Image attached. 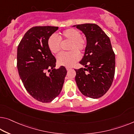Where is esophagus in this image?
<instances>
[{
    "label": "esophagus",
    "mask_w": 134,
    "mask_h": 134,
    "mask_svg": "<svg viewBox=\"0 0 134 134\" xmlns=\"http://www.w3.org/2000/svg\"><path fill=\"white\" fill-rule=\"evenodd\" d=\"M72 68L70 67H66V69L67 70H71Z\"/></svg>",
    "instance_id": "34e87169"
}]
</instances>
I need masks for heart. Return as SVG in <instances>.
<instances>
[{"mask_svg": "<svg viewBox=\"0 0 134 134\" xmlns=\"http://www.w3.org/2000/svg\"><path fill=\"white\" fill-rule=\"evenodd\" d=\"M61 40L69 42L68 50L69 52L62 53L58 55L57 62L59 65L65 67H71L79 60V52H82L86 48L87 41L81 37L79 31L75 29H68L64 31L59 35H52L49 38L47 44L52 53L57 54L61 49Z\"/></svg>", "mask_w": 134, "mask_h": 134, "instance_id": "obj_1", "label": "heart"}]
</instances>
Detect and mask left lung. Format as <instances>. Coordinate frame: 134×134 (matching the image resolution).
<instances>
[{"mask_svg": "<svg viewBox=\"0 0 134 134\" xmlns=\"http://www.w3.org/2000/svg\"><path fill=\"white\" fill-rule=\"evenodd\" d=\"M82 32L87 40L84 55L79 63L85 68L75 69V81L81 93L92 99L107 92L115 73V54L109 38L96 24L74 25Z\"/></svg>", "mask_w": 134, "mask_h": 134, "instance_id": "1", "label": "left lung"}]
</instances>
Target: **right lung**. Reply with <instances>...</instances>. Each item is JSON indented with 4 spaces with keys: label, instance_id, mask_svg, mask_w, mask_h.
<instances>
[{
    "label": "right lung",
    "instance_id": "add662e5",
    "mask_svg": "<svg viewBox=\"0 0 134 134\" xmlns=\"http://www.w3.org/2000/svg\"><path fill=\"white\" fill-rule=\"evenodd\" d=\"M58 29L49 26L32 27L17 48V69L24 87L34 98L43 103L52 102L60 94L67 74L64 66L55 69L57 60L47 44L49 38Z\"/></svg>",
    "mask_w": 134,
    "mask_h": 134
}]
</instances>
